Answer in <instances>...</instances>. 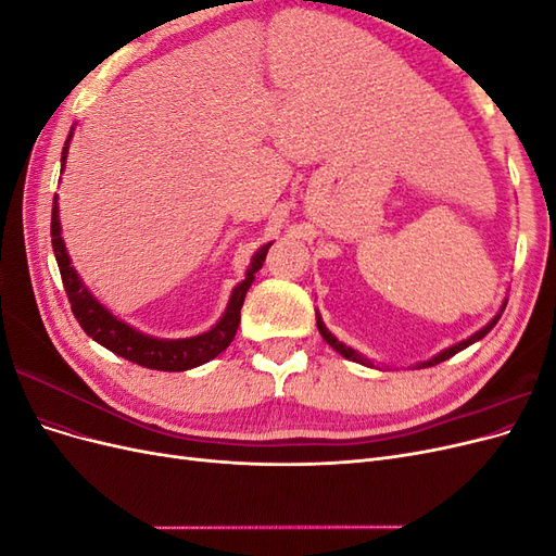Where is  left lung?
Here are the masks:
<instances>
[{
    "label": "left lung",
    "instance_id": "left-lung-1",
    "mask_svg": "<svg viewBox=\"0 0 556 556\" xmlns=\"http://www.w3.org/2000/svg\"><path fill=\"white\" fill-rule=\"evenodd\" d=\"M506 304H508V299H503V304H501V308H498V313L490 319V323H486L480 331H476L473 336H468V339H464V341H459V343H454V345H450V348H445V350H441L439 355H433L431 359H427V362H419V364H415V368H427V366H433V364H441V362H445V359H450L452 355H457V352H462V350H466L468 345H473L476 341H480V339H484L486 333H490L492 329H494V325L498 323V317H501V313L506 311ZM315 319H317V329H319V333H323V339L339 352V355H343L345 359H350V362H357V364H362V366H368V368H380V366H376L371 359L368 357H364L362 352H357V350H352L350 345H345L343 341H339L336 339V336L327 329V325L323 323V317H319V311H315ZM390 368V366H387ZM382 371V368H380Z\"/></svg>",
    "mask_w": 556,
    "mask_h": 556
}]
</instances>
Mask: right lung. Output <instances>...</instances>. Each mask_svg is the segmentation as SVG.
<instances>
[{"instance_id": "right-lung-1", "label": "right lung", "mask_w": 556, "mask_h": 556, "mask_svg": "<svg viewBox=\"0 0 556 556\" xmlns=\"http://www.w3.org/2000/svg\"><path fill=\"white\" fill-rule=\"evenodd\" d=\"M72 139H74V127L62 148V160H60L62 172L66 166V155H70ZM50 239H53V252L60 266V276L64 282L66 296H70L72 311L83 331H86L99 345L115 352L117 357H125L139 366L153 368V371H188V368L215 359L223 350L229 348L241 323V306L245 301V294L250 290L252 280H255V274L260 271L266 260L268 248H271V243H266L255 252V255H252L250 266L245 268V278L231 290L223 317L217 319L208 331L190 336V339H157V336H148L139 329H134L131 325L123 323L121 317H115L104 304H99V299L88 290V285L80 280L62 239L58 194L53 199V217H50Z\"/></svg>"}]
</instances>
